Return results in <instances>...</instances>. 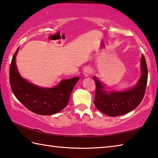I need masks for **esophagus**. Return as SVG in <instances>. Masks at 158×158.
<instances>
[{"label":"esophagus","mask_w":158,"mask_h":158,"mask_svg":"<svg viewBox=\"0 0 158 158\" xmlns=\"http://www.w3.org/2000/svg\"><path fill=\"white\" fill-rule=\"evenodd\" d=\"M91 73V70L90 67H85L84 70V74L85 77H89Z\"/></svg>","instance_id":"1"}]
</instances>
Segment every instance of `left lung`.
I'll return each mask as SVG.
<instances>
[{"label": "left lung", "mask_w": 158, "mask_h": 158, "mask_svg": "<svg viewBox=\"0 0 158 158\" xmlns=\"http://www.w3.org/2000/svg\"><path fill=\"white\" fill-rule=\"evenodd\" d=\"M142 76L135 87L124 92L107 93L95 77V96L94 104L99 110L108 116L115 117L127 114L138 106L144 96L148 80V69L144 54L142 55Z\"/></svg>", "instance_id": "obj_1"}]
</instances>
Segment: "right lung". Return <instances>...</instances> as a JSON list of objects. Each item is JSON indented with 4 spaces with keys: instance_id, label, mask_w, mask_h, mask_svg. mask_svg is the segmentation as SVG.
I'll list each match as a JSON object with an SVG mask.
<instances>
[{
    "instance_id": "obj_1",
    "label": "right lung",
    "mask_w": 158,
    "mask_h": 158,
    "mask_svg": "<svg viewBox=\"0 0 158 158\" xmlns=\"http://www.w3.org/2000/svg\"><path fill=\"white\" fill-rule=\"evenodd\" d=\"M19 48L13 55L10 68V83L12 93L28 110L41 115H51L63 110L69 102L72 90L79 77L63 80L53 88L36 86L19 75L15 58Z\"/></svg>"
}]
</instances>
